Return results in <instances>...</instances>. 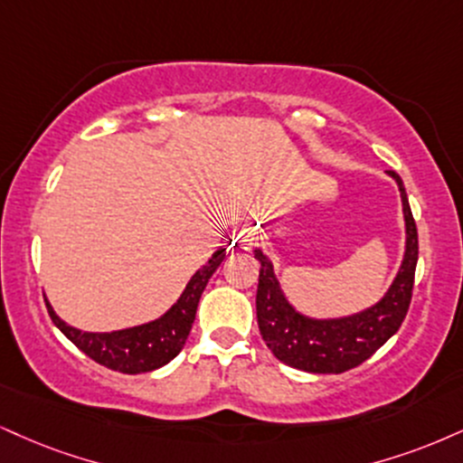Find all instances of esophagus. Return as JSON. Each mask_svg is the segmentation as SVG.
Instances as JSON below:
<instances>
[{"mask_svg": "<svg viewBox=\"0 0 463 463\" xmlns=\"http://www.w3.org/2000/svg\"><path fill=\"white\" fill-rule=\"evenodd\" d=\"M254 241H256V235H254V231H252V228H248V231H243L241 235L237 237V243H239V246H241V248H248V246H252Z\"/></svg>", "mask_w": 463, "mask_h": 463, "instance_id": "obj_1", "label": "esophagus"}]
</instances>
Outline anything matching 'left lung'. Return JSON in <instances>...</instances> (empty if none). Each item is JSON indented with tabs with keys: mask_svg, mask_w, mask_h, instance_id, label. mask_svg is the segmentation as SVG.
I'll use <instances>...</instances> for the list:
<instances>
[{
	"mask_svg": "<svg viewBox=\"0 0 463 463\" xmlns=\"http://www.w3.org/2000/svg\"><path fill=\"white\" fill-rule=\"evenodd\" d=\"M399 183L403 200L405 259L392 287L382 302L364 313L345 319L317 321L295 313L280 291L267 256L254 250V259L260 263L259 288H256V319L263 341L271 354L293 369L308 373H345L369 360L394 332L408 315L414 288V271L419 260V231L411 215L408 194L397 172H388Z\"/></svg>",
	"mask_w": 463,
	"mask_h": 463,
	"instance_id": "1",
	"label": "left lung"
}]
</instances>
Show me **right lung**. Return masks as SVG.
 <instances>
[{
  "label": "right lung",
  "mask_w": 463,
  "mask_h": 463,
  "mask_svg": "<svg viewBox=\"0 0 463 463\" xmlns=\"http://www.w3.org/2000/svg\"><path fill=\"white\" fill-rule=\"evenodd\" d=\"M222 260H224V250H217V252L209 259V263L192 276L185 291H183L178 302L172 306L168 313L157 321L129 327V330H118L109 334L75 330V327L66 326V323L53 313L52 304H49L47 299H44V304H47L49 317H52V321L60 327V332H62L72 345H77L88 358L108 366L111 371L127 373V375H137V373H148L168 364V362L181 352L189 336V330H192V323L196 319L200 295H203L209 278L213 276V271L220 267Z\"/></svg>",
  "instance_id": "add662e5"
}]
</instances>
